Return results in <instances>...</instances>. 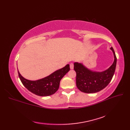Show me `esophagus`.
I'll return each mask as SVG.
<instances>
[{
    "label": "esophagus",
    "mask_w": 130,
    "mask_h": 130,
    "mask_svg": "<svg viewBox=\"0 0 130 130\" xmlns=\"http://www.w3.org/2000/svg\"><path fill=\"white\" fill-rule=\"evenodd\" d=\"M70 68L71 69H73L74 68V63L73 62H71L70 63Z\"/></svg>",
    "instance_id": "obj_1"
}]
</instances>
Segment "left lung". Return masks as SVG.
<instances>
[{"label": "left lung", "mask_w": 130, "mask_h": 130, "mask_svg": "<svg viewBox=\"0 0 130 130\" xmlns=\"http://www.w3.org/2000/svg\"><path fill=\"white\" fill-rule=\"evenodd\" d=\"M115 60L113 64L103 72H94L85 68L81 63H74V69L76 73V83L77 88L82 92L93 93L99 92L106 88L111 81L116 67L117 57L113 47Z\"/></svg>", "instance_id": "8db88e82"}]
</instances>
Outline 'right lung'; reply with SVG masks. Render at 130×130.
<instances>
[{
	"mask_svg": "<svg viewBox=\"0 0 130 130\" xmlns=\"http://www.w3.org/2000/svg\"><path fill=\"white\" fill-rule=\"evenodd\" d=\"M69 70L70 66L68 64L46 78L36 81L24 78L18 70V73L22 83L29 91L39 96H48L56 92L59 88L61 79Z\"/></svg>",
	"mask_w": 130,
	"mask_h": 130,
	"instance_id": "1",
	"label": "right lung"
}]
</instances>
